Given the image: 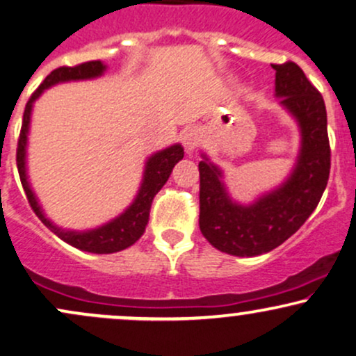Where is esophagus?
<instances>
[{
    "label": "esophagus",
    "mask_w": 356,
    "mask_h": 356,
    "mask_svg": "<svg viewBox=\"0 0 356 356\" xmlns=\"http://www.w3.org/2000/svg\"><path fill=\"white\" fill-rule=\"evenodd\" d=\"M184 147H186V152L189 154V156H192V154L195 152V149L199 147L200 144V134L199 131L197 129H187L186 132H184Z\"/></svg>",
    "instance_id": "34e87169"
}]
</instances>
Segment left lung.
I'll return each instance as SVG.
<instances>
[{
    "instance_id": "left-lung-1",
    "label": "left lung",
    "mask_w": 356,
    "mask_h": 356,
    "mask_svg": "<svg viewBox=\"0 0 356 356\" xmlns=\"http://www.w3.org/2000/svg\"><path fill=\"white\" fill-rule=\"evenodd\" d=\"M275 96L300 127V151L286 181L255 202L230 199L222 170L207 159L199 162L200 232L217 250L237 257L267 254L292 237L315 211L330 175L327 109L322 94L298 64H272Z\"/></svg>"
}]
</instances>
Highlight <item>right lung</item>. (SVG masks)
<instances>
[{
  "label": "right lung",
  "instance_id": "1",
  "mask_svg": "<svg viewBox=\"0 0 356 356\" xmlns=\"http://www.w3.org/2000/svg\"><path fill=\"white\" fill-rule=\"evenodd\" d=\"M106 71V66L101 61H89L78 64V66H63L58 67L46 76L40 88L33 92L29 97L26 108L23 114V124H21V132L18 139V151H16V164H18V172L21 184H23L24 194L28 197V202L31 209L40 217V220L44 224L51 232L58 235L61 241L70 245L79 248V250L91 252V254H114V252L124 250L131 247L132 243L140 238L144 234L145 225L149 222V212L154 197L162 189V186L167 182L174 165L184 157V147L181 144H174L170 147L162 149V151L152 154L145 162V169L143 175V184H140L139 192H137L134 202L124 211L121 216L115 217L108 224L97 227V229L84 230V232H76V230H63L58 225H54L49 219H46L41 205L38 204L36 195L28 182L26 174V145H28V132L29 121H31L33 104L38 97L44 92V89L59 83H67V81H81V79H94L102 76Z\"/></svg>",
  "mask_w": 356,
  "mask_h": 356
}]
</instances>
